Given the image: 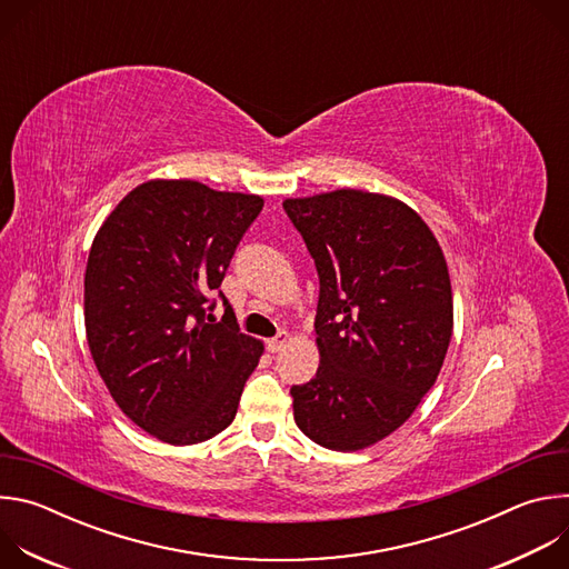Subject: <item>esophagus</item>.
Here are the masks:
<instances>
[{"label":"esophagus","mask_w":569,"mask_h":569,"mask_svg":"<svg viewBox=\"0 0 569 569\" xmlns=\"http://www.w3.org/2000/svg\"><path fill=\"white\" fill-rule=\"evenodd\" d=\"M288 340H290V333H288V331H279L272 340H268V351H270V353H279V351L286 347Z\"/></svg>","instance_id":"esophagus-1"}]
</instances>
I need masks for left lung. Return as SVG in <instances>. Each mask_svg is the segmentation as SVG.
Masks as SVG:
<instances>
[{
  "mask_svg": "<svg viewBox=\"0 0 569 569\" xmlns=\"http://www.w3.org/2000/svg\"><path fill=\"white\" fill-rule=\"evenodd\" d=\"M283 209L315 261L319 367L290 389L295 423L329 450H362L412 417L452 336V290L430 227L405 202L356 189Z\"/></svg>",
  "mask_w": 569,
  "mask_h": 569,
  "instance_id": "1",
  "label": "left lung"
}]
</instances>
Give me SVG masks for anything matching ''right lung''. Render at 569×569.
Wrapping results in <instances>:
<instances>
[{
	"mask_svg": "<svg viewBox=\"0 0 569 569\" xmlns=\"http://www.w3.org/2000/svg\"><path fill=\"white\" fill-rule=\"evenodd\" d=\"M263 209L252 193L150 180L101 224L86 270V331L121 412L171 446L222 432L263 345L240 333L220 288L242 233Z\"/></svg>",
	"mask_w": 569,
	"mask_h": 569,
	"instance_id": "add662e5",
	"label": "right lung"
}]
</instances>
